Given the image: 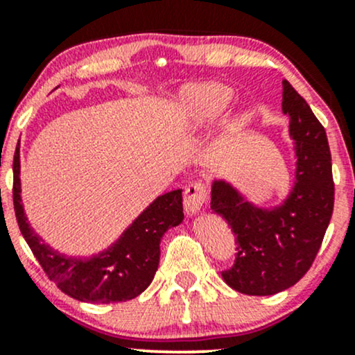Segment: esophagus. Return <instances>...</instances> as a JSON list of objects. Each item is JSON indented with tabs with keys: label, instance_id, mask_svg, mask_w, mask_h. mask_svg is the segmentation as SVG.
Instances as JSON below:
<instances>
[{
	"label": "esophagus",
	"instance_id": "obj_1",
	"mask_svg": "<svg viewBox=\"0 0 355 355\" xmlns=\"http://www.w3.org/2000/svg\"><path fill=\"white\" fill-rule=\"evenodd\" d=\"M209 197V185L202 180H195L187 185L185 191H183V203L189 214H195L203 207Z\"/></svg>",
	"mask_w": 355,
	"mask_h": 355
}]
</instances>
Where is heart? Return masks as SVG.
Instances as JSON below:
<instances>
[{"label": "heart", "mask_w": 355, "mask_h": 355, "mask_svg": "<svg viewBox=\"0 0 355 355\" xmlns=\"http://www.w3.org/2000/svg\"><path fill=\"white\" fill-rule=\"evenodd\" d=\"M230 100L232 92L220 83L198 85L185 89L180 100L183 121L191 130L202 128L222 115L230 105Z\"/></svg>", "instance_id": "b5f03b06"}]
</instances>
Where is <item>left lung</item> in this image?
<instances>
[{"label":"left lung","instance_id":"obj_1","mask_svg":"<svg viewBox=\"0 0 355 355\" xmlns=\"http://www.w3.org/2000/svg\"><path fill=\"white\" fill-rule=\"evenodd\" d=\"M282 88L297 155L295 185L284 205L257 209L229 183L211 185V210L227 220L237 243L234 266L222 277L247 295H272L299 282L315 260L334 210L332 157L324 126L287 80Z\"/></svg>","mask_w":355,"mask_h":355}]
</instances>
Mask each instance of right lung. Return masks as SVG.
I'll return each instance as SVG.
<instances>
[{"label": "right lung", "mask_w": 355, "mask_h": 355, "mask_svg": "<svg viewBox=\"0 0 355 355\" xmlns=\"http://www.w3.org/2000/svg\"><path fill=\"white\" fill-rule=\"evenodd\" d=\"M19 185V148L13 158V205L24 240L51 282L67 295L92 304L126 302L152 284L160 262V240L183 220L182 190L162 195L108 250L76 259L55 252L35 234L24 217Z\"/></svg>", "instance_id": "right-lung-1"}]
</instances>
